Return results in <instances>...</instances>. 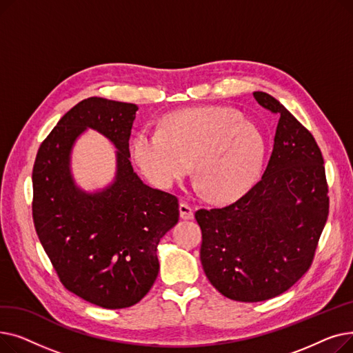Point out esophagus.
Masks as SVG:
<instances>
[{
    "mask_svg": "<svg viewBox=\"0 0 353 353\" xmlns=\"http://www.w3.org/2000/svg\"><path fill=\"white\" fill-rule=\"evenodd\" d=\"M179 210H180V217H181V219H184V220H190V219H193V213H194V210H193V206H192V205H189V203H186V201H181V203H180V206H179Z\"/></svg>",
    "mask_w": 353,
    "mask_h": 353,
    "instance_id": "obj_1",
    "label": "esophagus"
}]
</instances>
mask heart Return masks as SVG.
Returning <instances> with one entry per match:
<instances>
[{"instance_id": "b5f03b06", "label": "heart", "mask_w": 353, "mask_h": 353, "mask_svg": "<svg viewBox=\"0 0 353 353\" xmlns=\"http://www.w3.org/2000/svg\"><path fill=\"white\" fill-rule=\"evenodd\" d=\"M141 173L160 189H169L192 170L210 199L234 201L256 183L262 170L265 141L242 114L226 107L174 111L160 130L143 128L130 144Z\"/></svg>"}]
</instances>
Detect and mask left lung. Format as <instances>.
<instances>
[{
  "instance_id": "left-lung-1",
  "label": "left lung",
  "mask_w": 353,
  "mask_h": 353,
  "mask_svg": "<svg viewBox=\"0 0 353 353\" xmlns=\"http://www.w3.org/2000/svg\"><path fill=\"white\" fill-rule=\"evenodd\" d=\"M256 101L279 116L266 170L232 205L200 209V261L210 283L237 302H262L312 266L329 214L323 156L309 130L268 92Z\"/></svg>"
}]
</instances>
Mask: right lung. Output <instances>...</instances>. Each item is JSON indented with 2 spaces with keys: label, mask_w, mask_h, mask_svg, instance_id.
<instances>
[{
  "label": "right lung",
  "mask_w": 353,
  "mask_h": 353,
  "mask_svg": "<svg viewBox=\"0 0 353 353\" xmlns=\"http://www.w3.org/2000/svg\"><path fill=\"white\" fill-rule=\"evenodd\" d=\"M137 110L101 97L80 101L41 143L32 169V220L54 270L67 290L105 309L133 306L152 289L157 245L179 220L177 197L144 184L128 159ZM85 128L119 150L115 183L91 195L69 173L70 147Z\"/></svg>",
  "instance_id": "add662e5"
}]
</instances>
